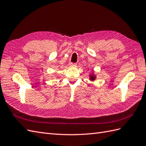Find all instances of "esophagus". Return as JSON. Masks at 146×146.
Listing matches in <instances>:
<instances>
[{"label": "esophagus", "instance_id": "34e87169", "mask_svg": "<svg viewBox=\"0 0 146 146\" xmlns=\"http://www.w3.org/2000/svg\"><path fill=\"white\" fill-rule=\"evenodd\" d=\"M76 65V63H72V62H70V65H71V66H74V65Z\"/></svg>", "mask_w": 146, "mask_h": 146}]
</instances>
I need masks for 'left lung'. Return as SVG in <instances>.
Instances as JSON below:
<instances>
[{"instance_id": "1", "label": "left lung", "mask_w": 146, "mask_h": 146, "mask_svg": "<svg viewBox=\"0 0 146 146\" xmlns=\"http://www.w3.org/2000/svg\"><path fill=\"white\" fill-rule=\"evenodd\" d=\"M90 80H91V81L95 80H96V76H94L93 74H92V75L91 74V75H90Z\"/></svg>"}]
</instances>
